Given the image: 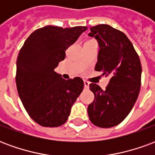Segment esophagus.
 <instances>
[{
    "mask_svg": "<svg viewBox=\"0 0 155 155\" xmlns=\"http://www.w3.org/2000/svg\"><path fill=\"white\" fill-rule=\"evenodd\" d=\"M84 85L85 89H88L89 88V85H90V83L86 81H84Z\"/></svg>",
    "mask_w": 155,
    "mask_h": 155,
    "instance_id": "1",
    "label": "esophagus"
}]
</instances>
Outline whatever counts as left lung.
I'll return each mask as SVG.
<instances>
[{
    "label": "left lung",
    "mask_w": 155,
    "mask_h": 155,
    "mask_svg": "<svg viewBox=\"0 0 155 155\" xmlns=\"http://www.w3.org/2000/svg\"><path fill=\"white\" fill-rule=\"evenodd\" d=\"M89 36L94 37L100 51L94 70L110 76L106 89L91 83L94 101L88 106L91 123L101 128L118 125L130 114L141 85L142 68L139 55L125 34L110 25L92 26Z\"/></svg>",
    "instance_id": "left-lung-1"
}]
</instances>
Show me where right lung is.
I'll return each mask as SVG.
<instances>
[{
  "label": "right lung",
  "instance_id": "1",
  "mask_svg": "<svg viewBox=\"0 0 155 155\" xmlns=\"http://www.w3.org/2000/svg\"><path fill=\"white\" fill-rule=\"evenodd\" d=\"M87 30L46 25L31 34L16 61V88L25 110L44 127H58L67 120L72 105L83 91L80 77L64 80L54 69L67 48Z\"/></svg>",
  "mask_w": 155,
  "mask_h": 155
}]
</instances>
